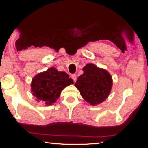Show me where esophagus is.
<instances>
[{"instance_id":"esophagus-1","label":"esophagus","mask_w":148,"mask_h":148,"mask_svg":"<svg viewBox=\"0 0 148 148\" xmlns=\"http://www.w3.org/2000/svg\"><path fill=\"white\" fill-rule=\"evenodd\" d=\"M71 77H72V79L74 80V82L76 81L77 77H76V74H72V76H71Z\"/></svg>"}]
</instances>
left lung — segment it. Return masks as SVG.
I'll use <instances>...</instances> for the list:
<instances>
[{
    "label": "left lung",
    "mask_w": 148,
    "mask_h": 148,
    "mask_svg": "<svg viewBox=\"0 0 148 148\" xmlns=\"http://www.w3.org/2000/svg\"><path fill=\"white\" fill-rule=\"evenodd\" d=\"M84 74L79 76L74 86L86 102L92 106L103 102L111 92L113 80L106 70L92 63L86 64Z\"/></svg>",
    "instance_id": "left-lung-1"
}]
</instances>
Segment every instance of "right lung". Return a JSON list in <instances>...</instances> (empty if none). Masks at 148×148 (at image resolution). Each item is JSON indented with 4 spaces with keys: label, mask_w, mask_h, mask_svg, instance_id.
Instances as JSON below:
<instances>
[{
    "label": "right lung",
    "mask_w": 148,
    "mask_h": 148,
    "mask_svg": "<svg viewBox=\"0 0 148 148\" xmlns=\"http://www.w3.org/2000/svg\"><path fill=\"white\" fill-rule=\"evenodd\" d=\"M73 84V80L69 78L66 72L58 71L55 67H51L32 78L31 89L36 101L42 102L49 106L56 102L62 89Z\"/></svg>",
    "instance_id": "right-lung-1"
}]
</instances>
